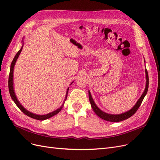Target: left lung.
<instances>
[{"label":"left lung","mask_w":160,"mask_h":160,"mask_svg":"<svg viewBox=\"0 0 160 160\" xmlns=\"http://www.w3.org/2000/svg\"><path fill=\"white\" fill-rule=\"evenodd\" d=\"M146 89H145V91L143 93V94L142 95L141 98L139 99V100L138 101V102L136 103L133 108L132 109H131L129 111H127V112L122 113V114H119V115H112V114H108L106 113L103 111H101L100 109L98 108V106H97L94 102V101L92 98L91 93L89 91V101L92 107V109H93L94 112L98 115L99 117L101 119H103L104 120L108 121V122H122V121H123L125 119H127L128 118H129L130 117L135 113V112L138 111V109H139V106L141 105L142 101L143 100L145 96L147 94V92L148 90V87H149V77H148V72L147 69H146Z\"/></svg>","instance_id":"left-lung-1"}]
</instances>
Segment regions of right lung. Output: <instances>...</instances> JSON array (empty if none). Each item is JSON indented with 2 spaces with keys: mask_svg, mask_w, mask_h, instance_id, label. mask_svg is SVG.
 Here are the masks:
<instances>
[{
  "mask_svg": "<svg viewBox=\"0 0 160 160\" xmlns=\"http://www.w3.org/2000/svg\"><path fill=\"white\" fill-rule=\"evenodd\" d=\"M22 46L21 47V49L19 50L18 51V52L16 54L15 57H14V58L13 59L12 62H11V70H10V73H9V77H8V89H9V93H10V95H11V98L12 99V100L14 101V102L15 103V104L17 105V107L21 109V111H22V112L25 113V115H27V116H28V117H30L31 118H33L35 119H37V120H45V119H49L51 117H52V116H54L55 115H57L58 113L59 112V111L62 109V108H63V105L64 104H62L61 107L57 109V110L52 111V112L51 113H49L48 114H46V115H36V114H34L32 113H31L30 111H27L25 108H24L22 105L19 103V101H18L17 97L15 95V93H14V89H13V71H14V65H15L16 63V61L18 59V57L19 56V55H20L21 52L22 51ZM68 91H69V88L67 89V93H66V96H65V101L64 102L66 101L67 99V93H68Z\"/></svg>",
  "mask_w": 160,
  "mask_h": 160,
  "instance_id": "add662e5",
  "label": "right lung"
}]
</instances>
